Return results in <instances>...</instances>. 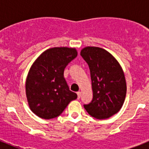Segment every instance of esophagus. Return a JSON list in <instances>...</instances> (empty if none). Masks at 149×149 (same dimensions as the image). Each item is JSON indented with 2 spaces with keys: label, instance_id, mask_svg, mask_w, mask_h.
I'll return each mask as SVG.
<instances>
[{
  "label": "esophagus",
  "instance_id": "esophagus-1",
  "mask_svg": "<svg viewBox=\"0 0 149 149\" xmlns=\"http://www.w3.org/2000/svg\"><path fill=\"white\" fill-rule=\"evenodd\" d=\"M77 93V97H78V98H80V97H81V92H80V91H78Z\"/></svg>",
  "mask_w": 149,
  "mask_h": 149
}]
</instances>
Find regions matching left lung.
I'll return each mask as SVG.
<instances>
[{
    "mask_svg": "<svg viewBox=\"0 0 149 149\" xmlns=\"http://www.w3.org/2000/svg\"><path fill=\"white\" fill-rule=\"evenodd\" d=\"M80 55L90 68L93 91V100L84 108L97 119L111 118L120 111L126 97L127 85L122 68L102 48L87 46Z\"/></svg>",
    "mask_w": 149,
    "mask_h": 149,
    "instance_id": "8db88e82",
    "label": "left lung"
}]
</instances>
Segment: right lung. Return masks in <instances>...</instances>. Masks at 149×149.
Returning a JSON list of instances; mask_svg holds the SVG:
<instances>
[{"label": "right lung", "mask_w": 149, "mask_h": 149, "mask_svg": "<svg viewBox=\"0 0 149 149\" xmlns=\"http://www.w3.org/2000/svg\"><path fill=\"white\" fill-rule=\"evenodd\" d=\"M77 56L75 48H51L43 52L31 65L25 92L29 107L38 117H58L77 98V93L70 91L63 76L65 66Z\"/></svg>", "instance_id": "add662e5"}]
</instances>
